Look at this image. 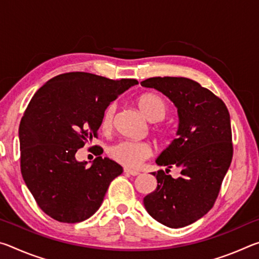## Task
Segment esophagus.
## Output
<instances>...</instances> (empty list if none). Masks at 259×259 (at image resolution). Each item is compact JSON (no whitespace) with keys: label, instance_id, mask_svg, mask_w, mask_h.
Instances as JSON below:
<instances>
[{"label":"esophagus","instance_id":"esophagus-1","mask_svg":"<svg viewBox=\"0 0 259 259\" xmlns=\"http://www.w3.org/2000/svg\"><path fill=\"white\" fill-rule=\"evenodd\" d=\"M123 171L125 174L131 175V176H138V175H139V171H136V170H131V169H128V168H124Z\"/></svg>","mask_w":259,"mask_h":259}]
</instances>
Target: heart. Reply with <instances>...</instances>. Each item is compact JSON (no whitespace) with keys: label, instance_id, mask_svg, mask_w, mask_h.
Segmentation results:
<instances>
[{"label":"heart","instance_id":"b5f03b06","mask_svg":"<svg viewBox=\"0 0 259 259\" xmlns=\"http://www.w3.org/2000/svg\"><path fill=\"white\" fill-rule=\"evenodd\" d=\"M137 105L147 120L151 122H159L164 119L168 106L165 100L160 95L146 93L137 98ZM115 103L108 104L104 108L100 117V128L104 131H109L113 126L114 115H115ZM153 150L146 142H135V140H121L108 148V155L114 161L122 165L136 168L143 161L147 160L152 155Z\"/></svg>","mask_w":259,"mask_h":259}]
</instances>
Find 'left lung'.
Returning <instances> with one entry per match:
<instances>
[{
  "label": "left lung",
  "mask_w": 259,
  "mask_h": 259,
  "mask_svg": "<svg viewBox=\"0 0 259 259\" xmlns=\"http://www.w3.org/2000/svg\"><path fill=\"white\" fill-rule=\"evenodd\" d=\"M165 95L177 107V138L156 159L159 165L182 169L177 179L163 170L154 192L144 198L147 212L161 224L179 229L213 207L233 157L230 113L226 105L200 83L186 77H151L140 82Z\"/></svg>",
  "instance_id": "8db88e82"
}]
</instances>
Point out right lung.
Segmentation results:
<instances>
[{
  "instance_id": "obj_1",
  "label": "right lung",
  "mask_w": 259,
  "mask_h": 259,
  "mask_svg": "<svg viewBox=\"0 0 259 259\" xmlns=\"http://www.w3.org/2000/svg\"><path fill=\"white\" fill-rule=\"evenodd\" d=\"M137 83L71 72L52 77L30 99L19 125L20 170L48 216L74 224L102 205L109 184L123 169L103 159L100 146L89 148L97 156L91 166L75 154L98 136L104 108Z\"/></svg>"
}]
</instances>
